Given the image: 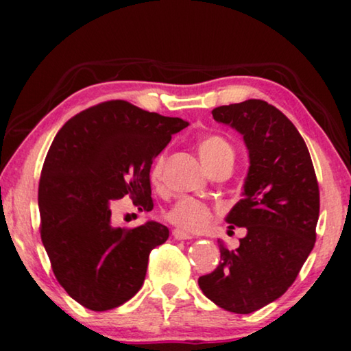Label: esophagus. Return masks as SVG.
Returning a JSON list of instances; mask_svg holds the SVG:
<instances>
[{"label":"esophagus","mask_w":351,"mask_h":351,"mask_svg":"<svg viewBox=\"0 0 351 351\" xmlns=\"http://www.w3.org/2000/svg\"><path fill=\"white\" fill-rule=\"evenodd\" d=\"M172 237H174L176 239H191V238H193L190 233H186V232H184V230H180V228L172 230Z\"/></svg>","instance_id":"34e87169"}]
</instances>
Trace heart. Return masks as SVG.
Segmentation results:
<instances>
[{"instance_id": "1", "label": "heart", "mask_w": 351, "mask_h": 351, "mask_svg": "<svg viewBox=\"0 0 351 351\" xmlns=\"http://www.w3.org/2000/svg\"><path fill=\"white\" fill-rule=\"evenodd\" d=\"M199 155L201 160L208 167L209 171H213L215 166H219L220 162L233 160L234 152L232 143H230L223 136L219 134H209L204 136L199 141ZM166 162V153L161 152L158 153L150 166V180L153 184H160L162 177V169H165ZM166 220L172 225H176L177 228L184 230V232H199L213 219V209L209 208L204 201L191 198V196H184L179 198L165 214Z\"/></svg>"}]
</instances>
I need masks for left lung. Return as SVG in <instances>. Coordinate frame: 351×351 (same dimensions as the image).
I'll return each instance as SVG.
<instances>
[{
    "instance_id": "1",
    "label": "left lung",
    "mask_w": 351,
    "mask_h": 351,
    "mask_svg": "<svg viewBox=\"0 0 351 351\" xmlns=\"http://www.w3.org/2000/svg\"><path fill=\"white\" fill-rule=\"evenodd\" d=\"M213 117L241 132L249 150L243 199L227 215L246 237L237 249L219 241V265L198 285L220 308L247 315L285 294L310 256L319 186L305 141L276 107L249 99L214 108Z\"/></svg>"
}]
</instances>
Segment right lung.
Returning <instances> with one entry per match:
<instances>
[{"label": "right lung", "instance_id": "add662e5", "mask_svg": "<svg viewBox=\"0 0 351 351\" xmlns=\"http://www.w3.org/2000/svg\"><path fill=\"white\" fill-rule=\"evenodd\" d=\"M186 126L126 100H107L57 132L38 186L40 233L59 285L86 308L112 310L136 295L152 249L169 238L158 222L112 227V206L129 196L137 209H153L152 162Z\"/></svg>", "mask_w": 351, "mask_h": 351}]
</instances>
